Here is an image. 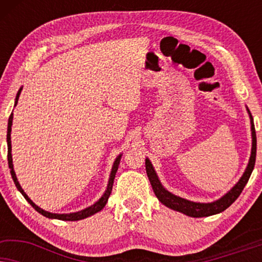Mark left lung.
<instances>
[{"label":"left lung","instance_id":"1","mask_svg":"<svg viewBox=\"0 0 262 262\" xmlns=\"http://www.w3.org/2000/svg\"><path fill=\"white\" fill-rule=\"evenodd\" d=\"M249 113L250 118V124H252V152H250V159L248 162V166H247L245 173L239 179L237 184H236L234 187H232L230 191H229L227 194L222 196L221 199L216 200V202L212 203H194L189 202L187 199L181 198V196H178L173 194V193L168 192L166 188L161 185L159 180V177L156 175V171L154 169L151 162L148 159H145V170L146 174H148L149 181L151 184V187L154 189V193L157 196V199L160 200L163 205L169 207L171 210L179 211V212H182L187 214L189 217H207L212 216V214L220 213L225 209H228L229 206L231 205L232 203L235 202L236 199L238 198V195L241 194V192L245 188V186L248 182L250 174L254 169V164H255V157H256V134H255V127H254V121L253 117L250 114L249 110L247 108Z\"/></svg>","mask_w":262,"mask_h":262}]
</instances>
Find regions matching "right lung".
Wrapping results in <instances>:
<instances>
[{"instance_id":"right-lung-1","label":"right lung","mask_w":262,"mask_h":262,"mask_svg":"<svg viewBox=\"0 0 262 262\" xmlns=\"http://www.w3.org/2000/svg\"><path fill=\"white\" fill-rule=\"evenodd\" d=\"M21 91H23V88H20L19 92H17L16 98H15V103H14V106H16L17 100H19V96H20ZM12 124H13V113L10 114V117H9V119H8V128H7V144H8V166L10 168V174H12L13 181H14V184H15L16 188L19 189L21 194L25 196V199H26L27 202L30 203L32 206L34 207V210H37L39 213H41L42 216H45V217H48V218H55V220H60V221H80V220H83V218H87L89 216H92V214H94L96 212H99V211H101L103 207H105L107 200H108L110 195H111V192H112L113 181H114V178H116V173H117V170H118V167H119L121 155L118 156L117 159H116V161H114L113 167H112V171H111V175H110L108 185H107V188H106L105 193H103V195L98 200V202H96L95 204H93L92 206L87 207V209L78 211V212H74V213H51V212H49V211L42 210L39 206L35 205V204L32 202L30 198H28V195L26 194V193L24 192V189L21 188L19 181H17L15 171H14V168H13V159H12V142H10V132H12Z\"/></svg>"}]
</instances>
